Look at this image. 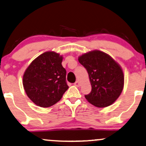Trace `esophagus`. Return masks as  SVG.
Wrapping results in <instances>:
<instances>
[{
  "mask_svg": "<svg viewBox=\"0 0 146 146\" xmlns=\"http://www.w3.org/2000/svg\"><path fill=\"white\" fill-rule=\"evenodd\" d=\"M80 82H79V81H76L75 83H74V86L78 87V86H80Z\"/></svg>",
  "mask_w": 146,
  "mask_h": 146,
  "instance_id": "obj_1",
  "label": "esophagus"
}]
</instances>
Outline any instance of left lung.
<instances>
[{
    "instance_id": "left-lung-1",
    "label": "left lung",
    "mask_w": 146,
    "mask_h": 146,
    "mask_svg": "<svg viewBox=\"0 0 146 146\" xmlns=\"http://www.w3.org/2000/svg\"><path fill=\"white\" fill-rule=\"evenodd\" d=\"M78 61L88 72L92 86L86 99L98 108L112 105L123 89L124 75L120 65L109 54L96 50L81 55Z\"/></svg>"
}]
</instances>
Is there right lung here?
Masks as SVG:
<instances>
[{"label":"right lung","instance_id":"add662e5","mask_svg":"<svg viewBox=\"0 0 146 146\" xmlns=\"http://www.w3.org/2000/svg\"><path fill=\"white\" fill-rule=\"evenodd\" d=\"M62 60L63 57L58 53L44 52L33 60L25 71V91L36 105L47 108L55 105L68 88Z\"/></svg>","mask_w":146,"mask_h":146}]
</instances>
